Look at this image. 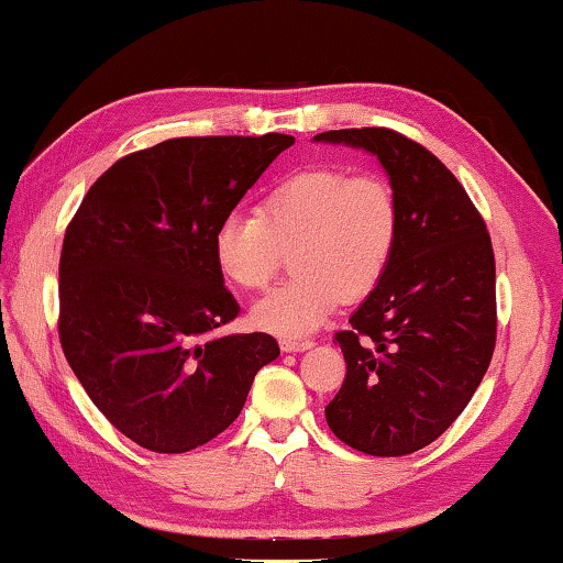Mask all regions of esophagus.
Listing matches in <instances>:
<instances>
[{"label":"esophagus","mask_w":563,"mask_h":563,"mask_svg":"<svg viewBox=\"0 0 563 563\" xmlns=\"http://www.w3.org/2000/svg\"><path fill=\"white\" fill-rule=\"evenodd\" d=\"M280 350L283 352H305L312 350L310 340H280Z\"/></svg>","instance_id":"34e87169"}]
</instances>
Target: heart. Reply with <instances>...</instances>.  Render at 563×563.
<instances>
[{
    "label": "heart",
    "mask_w": 563,
    "mask_h": 563,
    "mask_svg": "<svg viewBox=\"0 0 563 563\" xmlns=\"http://www.w3.org/2000/svg\"><path fill=\"white\" fill-rule=\"evenodd\" d=\"M255 213L231 211L213 229V261L243 290L268 288L290 249L295 278L253 308V322L280 336H305L340 300H362L391 265L398 201L376 175L350 177L334 167L295 172L273 187Z\"/></svg>",
    "instance_id": "b5f03b06"
}]
</instances>
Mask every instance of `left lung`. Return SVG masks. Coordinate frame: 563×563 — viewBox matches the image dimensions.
Returning a JSON list of instances; mask_svg holds the SVG:
<instances>
[{
  "mask_svg": "<svg viewBox=\"0 0 563 563\" xmlns=\"http://www.w3.org/2000/svg\"><path fill=\"white\" fill-rule=\"evenodd\" d=\"M314 142L379 159L401 217L386 275L334 336L346 376L327 426L366 455L416 453L463 413L493 360V243L453 172L418 142L386 128Z\"/></svg>",
  "mask_w": 563,
  "mask_h": 563,
  "instance_id": "1",
  "label": "left lung"
}]
</instances>
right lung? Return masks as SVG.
Segmentation results:
<instances>
[{"label":"right lung","mask_w":563,"mask_h":563,"mask_svg":"<svg viewBox=\"0 0 563 563\" xmlns=\"http://www.w3.org/2000/svg\"><path fill=\"white\" fill-rule=\"evenodd\" d=\"M295 142L177 137L118 159L60 251V346L90 401L130 441L187 453L236 421L271 334L223 332L241 312L213 229Z\"/></svg>","instance_id":"1"}]
</instances>
